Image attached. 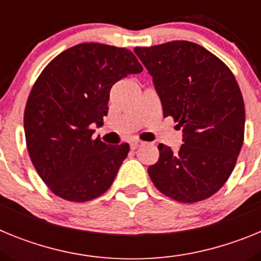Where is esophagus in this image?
I'll return each instance as SVG.
<instances>
[{
    "mask_svg": "<svg viewBox=\"0 0 261 261\" xmlns=\"http://www.w3.org/2000/svg\"><path fill=\"white\" fill-rule=\"evenodd\" d=\"M141 145H142L141 141H132L130 142V149H132V150H136V149H137L138 146H141Z\"/></svg>",
    "mask_w": 261,
    "mask_h": 261,
    "instance_id": "obj_1",
    "label": "esophagus"
}]
</instances>
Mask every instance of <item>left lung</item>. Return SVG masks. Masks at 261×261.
<instances>
[{"label":"left lung","mask_w":261,"mask_h":261,"mask_svg":"<svg viewBox=\"0 0 261 261\" xmlns=\"http://www.w3.org/2000/svg\"><path fill=\"white\" fill-rule=\"evenodd\" d=\"M153 77L163 116L183 128L180 149L158 145L147 172L159 192L179 202L201 201L227 181L244 140V102L232 71L213 53L187 40L136 47Z\"/></svg>","instance_id":"left-lung-1"}]
</instances>
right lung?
<instances>
[{"label": "right lung", "instance_id": "right-lung-1", "mask_svg": "<svg viewBox=\"0 0 261 261\" xmlns=\"http://www.w3.org/2000/svg\"><path fill=\"white\" fill-rule=\"evenodd\" d=\"M142 66L126 48L82 43L43 69L27 99L23 125L30 158L41 180L73 202L96 199L114 183L129 145L93 138L102 125L112 85Z\"/></svg>", "mask_w": 261, "mask_h": 261}]
</instances>
